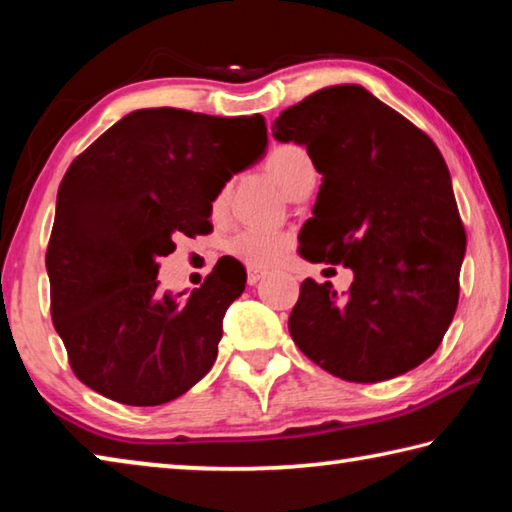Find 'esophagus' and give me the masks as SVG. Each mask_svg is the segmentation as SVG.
Instances as JSON below:
<instances>
[{"label":"esophagus","mask_w":512,"mask_h":512,"mask_svg":"<svg viewBox=\"0 0 512 512\" xmlns=\"http://www.w3.org/2000/svg\"><path fill=\"white\" fill-rule=\"evenodd\" d=\"M264 277V271H257V268H248V284L250 287H255V284L262 280Z\"/></svg>","instance_id":"34e87169"}]
</instances>
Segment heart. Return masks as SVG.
Instances as JSON below:
<instances>
[{
	"mask_svg": "<svg viewBox=\"0 0 512 512\" xmlns=\"http://www.w3.org/2000/svg\"><path fill=\"white\" fill-rule=\"evenodd\" d=\"M266 171L282 192L296 198L307 187L316 185V167L311 162L309 153L298 144H280L268 153ZM225 207V192L212 201V212L219 216ZM291 239L282 232H266V230H241L230 239L228 250L241 262L253 268H271L282 257L287 255Z\"/></svg>",
	"mask_w": 512,
	"mask_h": 512,
	"instance_id": "b5f03b06",
	"label": "heart"
}]
</instances>
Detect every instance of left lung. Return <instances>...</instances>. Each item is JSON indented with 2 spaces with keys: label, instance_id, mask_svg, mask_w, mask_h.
Segmentation results:
<instances>
[{
  "label": "left lung",
  "instance_id": "left-lung-1",
  "mask_svg": "<svg viewBox=\"0 0 512 512\" xmlns=\"http://www.w3.org/2000/svg\"><path fill=\"white\" fill-rule=\"evenodd\" d=\"M273 137L305 146L323 176L300 255L354 273L343 298L329 282H302L289 316L293 341L357 384L420 366L452 323L465 257L438 146L361 85L309 94L273 121Z\"/></svg>",
  "mask_w": 512,
  "mask_h": 512
}]
</instances>
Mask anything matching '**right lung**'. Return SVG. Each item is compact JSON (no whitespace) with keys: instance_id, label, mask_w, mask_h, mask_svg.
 <instances>
[{"instance_id":"1","label":"right lung","mask_w":512,"mask_h":512,"mask_svg":"<svg viewBox=\"0 0 512 512\" xmlns=\"http://www.w3.org/2000/svg\"><path fill=\"white\" fill-rule=\"evenodd\" d=\"M262 115L135 110L92 142L58 187L47 248L51 318L74 375L128 406L187 393L216 361L246 271L219 262L189 298L160 293L173 237L207 235L212 201L262 160Z\"/></svg>"}]
</instances>
